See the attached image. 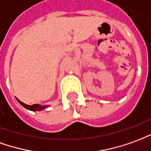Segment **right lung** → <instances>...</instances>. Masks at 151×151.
Wrapping results in <instances>:
<instances>
[{"instance_id":"right-lung-1","label":"right lung","mask_w":151,"mask_h":151,"mask_svg":"<svg viewBox=\"0 0 151 151\" xmlns=\"http://www.w3.org/2000/svg\"><path fill=\"white\" fill-rule=\"evenodd\" d=\"M19 102L20 104L22 105V106H24V107L27 109V110H30V111H42L44 109H45V108L48 106H40L39 104H34V105H27L25 103H23L21 101H19V99H17Z\"/></svg>"}]
</instances>
